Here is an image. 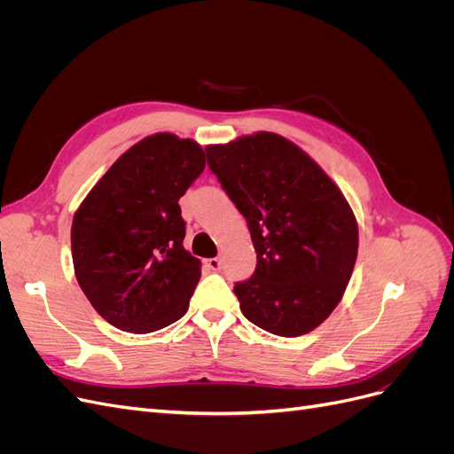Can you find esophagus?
<instances>
[{
  "label": "esophagus",
  "instance_id": "1",
  "mask_svg": "<svg viewBox=\"0 0 454 454\" xmlns=\"http://www.w3.org/2000/svg\"><path fill=\"white\" fill-rule=\"evenodd\" d=\"M206 267H208L210 270H219V269H222V259H219V257L206 259Z\"/></svg>",
  "mask_w": 454,
  "mask_h": 454
}]
</instances>
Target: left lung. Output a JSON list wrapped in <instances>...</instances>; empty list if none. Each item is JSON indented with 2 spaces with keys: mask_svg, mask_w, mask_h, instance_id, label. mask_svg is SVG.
I'll return each mask as SVG.
<instances>
[{
  "mask_svg": "<svg viewBox=\"0 0 454 454\" xmlns=\"http://www.w3.org/2000/svg\"><path fill=\"white\" fill-rule=\"evenodd\" d=\"M208 167L248 222L255 272L235 284L240 310L280 337L318 327L347 290L358 223L340 189L303 149L274 132L206 147Z\"/></svg>",
  "mask_w": 454,
  "mask_h": 454,
  "instance_id": "obj_1",
  "label": "left lung"
}]
</instances>
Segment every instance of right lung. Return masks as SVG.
<instances>
[{
    "mask_svg": "<svg viewBox=\"0 0 454 454\" xmlns=\"http://www.w3.org/2000/svg\"><path fill=\"white\" fill-rule=\"evenodd\" d=\"M204 170V151L170 132L125 151L81 202L72 223L75 278L94 310L122 332L180 320L200 280L184 248L180 200Z\"/></svg>",
    "mask_w": 454,
    "mask_h": 454,
    "instance_id": "add662e5",
    "label": "right lung"
}]
</instances>
